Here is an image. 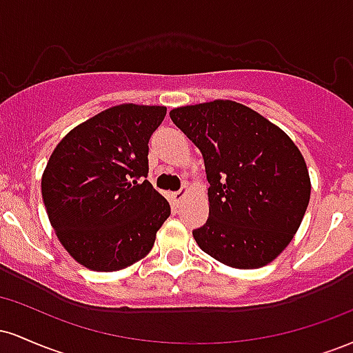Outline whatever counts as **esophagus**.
<instances>
[{"mask_svg": "<svg viewBox=\"0 0 353 353\" xmlns=\"http://www.w3.org/2000/svg\"><path fill=\"white\" fill-rule=\"evenodd\" d=\"M188 192H189L188 185H184V188L177 190V192H172V201L176 202V204H179V202H181L182 199H184L185 196H188Z\"/></svg>", "mask_w": 353, "mask_h": 353, "instance_id": "1", "label": "esophagus"}]
</instances>
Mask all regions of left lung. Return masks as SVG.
Returning a JSON list of instances; mask_svg holds the SVG:
<instances>
[{"label":"left lung","instance_id":"1","mask_svg":"<svg viewBox=\"0 0 353 353\" xmlns=\"http://www.w3.org/2000/svg\"><path fill=\"white\" fill-rule=\"evenodd\" d=\"M172 123L201 149L209 219L197 245L236 269H257L289 245L310 199L305 161L289 136L234 101L184 106Z\"/></svg>","mask_w":353,"mask_h":353}]
</instances>
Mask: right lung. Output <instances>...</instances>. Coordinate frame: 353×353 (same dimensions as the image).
<instances>
[{"instance_id":"add662e5","label":"right lung","mask_w":353,"mask_h":353,"mask_svg":"<svg viewBox=\"0 0 353 353\" xmlns=\"http://www.w3.org/2000/svg\"><path fill=\"white\" fill-rule=\"evenodd\" d=\"M164 106L121 104L79 124L52 151L41 179L48 217L81 265L112 272L141 261L171 216L148 181L149 139Z\"/></svg>"}]
</instances>
